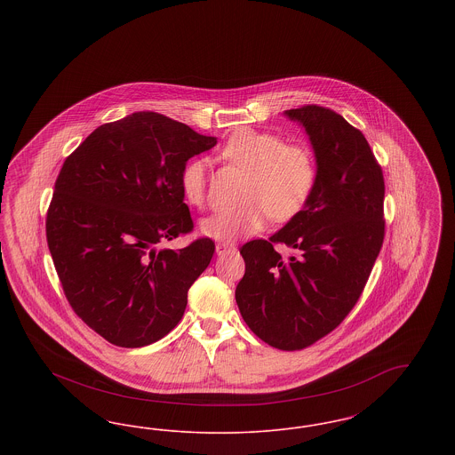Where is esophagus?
I'll return each mask as SVG.
<instances>
[{
    "label": "esophagus",
    "mask_w": 455,
    "mask_h": 455,
    "mask_svg": "<svg viewBox=\"0 0 455 455\" xmlns=\"http://www.w3.org/2000/svg\"><path fill=\"white\" fill-rule=\"evenodd\" d=\"M237 247L234 243H227V242H220L217 243L218 256H225V254H235Z\"/></svg>",
    "instance_id": "esophagus-1"
}]
</instances>
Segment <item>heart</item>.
I'll list each match as a JSON object with an SVG mask.
<instances>
[{"label":"heart","mask_w":455,"mask_h":455,"mask_svg":"<svg viewBox=\"0 0 455 455\" xmlns=\"http://www.w3.org/2000/svg\"><path fill=\"white\" fill-rule=\"evenodd\" d=\"M220 158L247 172L240 206L227 208L201 221L206 237L234 242L249 237L266 225L297 217L317 182L314 153L303 145L284 143L271 132L243 128L220 148ZM180 191L196 208L206 203V162L195 158L180 172Z\"/></svg>","instance_id":"1"}]
</instances>
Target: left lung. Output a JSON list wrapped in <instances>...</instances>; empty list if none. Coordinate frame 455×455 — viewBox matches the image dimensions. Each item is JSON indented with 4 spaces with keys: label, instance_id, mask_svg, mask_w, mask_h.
Wrapping results in <instances>:
<instances>
[{
    "label": "left lung",
    "instance_id": "1",
    "mask_svg": "<svg viewBox=\"0 0 455 455\" xmlns=\"http://www.w3.org/2000/svg\"><path fill=\"white\" fill-rule=\"evenodd\" d=\"M302 124L317 162V182L297 217L269 240L240 247L245 260L235 300L251 331L269 347L314 345L358 302L382 249L384 175L362 131L321 106L284 110ZM276 243L286 244L282 257Z\"/></svg>",
    "mask_w": 455,
    "mask_h": 455
}]
</instances>
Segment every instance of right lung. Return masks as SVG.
<instances>
[{"label": "right lung", "mask_w": 455, "mask_h": 455, "mask_svg": "<svg viewBox=\"0 0 455 455\" xmlns=\"http://www.w3.org/2000/svg\"><path fill=\"white\" fill-rule=\"evenodd\" d=\"M215 145L167 116L134 112L99 126L66 158L45 218L47 245L71 308L108 343L147 347L182 319L215 242L160 245L193 232L180 172Z\"/></svg>", "instance_id": "1"}]
</instances>
